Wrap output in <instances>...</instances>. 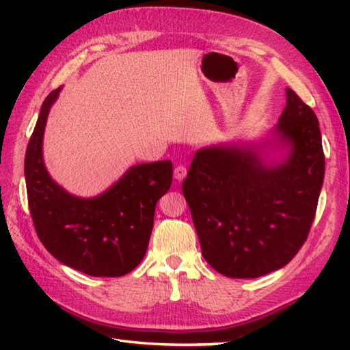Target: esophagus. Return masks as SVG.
<instances>
[{
  "label": "esophagus",
  "mask_w": 350,
  "mask_h": 350,
  "mask_svg": "<svg viewBox=\"0 0 350 350\" xmlns=\"http://www.w3.org/2000/svg\"><path fill=\"white\" fill-rule=\"evenodd\" d=\"M187 167L185 165H177L176 168H174V179L176 180H179V182H182L185 177H187Z\"/></svg>",
  "instance_id": "34e87169"
}]
</instances>
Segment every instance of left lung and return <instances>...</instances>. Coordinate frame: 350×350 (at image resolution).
<instances>
[{
  "label": "left lung",
  "instance_id": "1",
  "mask_svg": "<svg viewBox=\"0 0 350 350\" xmlns=\"http://www.w3.org/2000/svg\"><path fill=\"white\" fill-rule=\"evenodd\" d=\"M275 126L288 147L280 163H266L262 144L200 148L182 191L202 254L230 278H257L281 269L307 241L325 176L319 120L292 88Z\"/></svg>",
  "mask_w": 350,
  "mask_h": 350
}]
</instances>
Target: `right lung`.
<instances>
[{
  "label": "right lung",
  "mask_w": 350,
  "mask_h": 350,
  "mask_svg": "<svg viewBox=\"0 0 350 350\" xmlns=\"http://www.w3.org/2000/svg\"><path fill=\"white\" fill-rule=\"evenodd\" d=\"M60 90L44 99L25 152L27 196L36 233L63 265L92 277H122L146 256L154 207L173 182V163L133 165L93 198L66 192L51 179L42 154L44 126Z\"/></svg>",
  "instance_id": "1"
}]
</instances>
